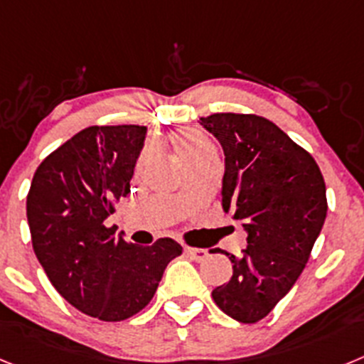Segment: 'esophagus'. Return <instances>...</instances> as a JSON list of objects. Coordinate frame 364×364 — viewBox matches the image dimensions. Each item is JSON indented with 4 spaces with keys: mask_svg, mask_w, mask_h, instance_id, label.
I'll use <instances>...</instances> for the list:
<instances>
[{
    "mask_svg": "<svg viewBox=\"0 0 364 364\" xmlns=\"http://www.w3.org/2000/svg\"><path fill=\"white\" fill-rule=\"evenodd\" d=\"M184 253L188 257H191L193 260H197V262H200V260H204L208 257V252H205L204 247H184Z\"/></svg>",
    "mask_w": 364,
    "mask_h": 364,
    "instance_id": "esophagus-1",
    "label": "esophagus"
}]
</instances>
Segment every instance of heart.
<instances>
[{"mask_svg":"<svg viewBox=\"0 0 364 364\" xmlns=\"http://www.w3.org/2000/svg\"><path fill=\"white\" fill-rule=\"evenodd\" d=\"M173 146H175V151L186 166L195 162H205V160H218L215 144L210 138L202 136L198 133H191V131L176 133L173 136Z\"/></svg>","mask_w":364,"mask_h":364,"instance_id":"heart-1","label":"heart"}]
</instances>
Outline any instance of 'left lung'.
<instances>
[{
	"label": "left lung",
	"instance_id": "obj_1",
	"mask_svg": "<svg viewBox=\"0 0 364 364\" xmlns=\"http://www.w3.org/2000/svg\"><path fill=\"white\" fill-rule=\"evenodd\" d=\"M200 124L226 154L222 208L247 231L240 255L226 253L233 275L211 295L231 319L259 323L294 288L323 230V173L314 156L268 118L215 112Z\"/></svg>",
	"mask_w": 364,
	"mask_h": 364
}]
</instances>
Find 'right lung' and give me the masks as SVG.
Returning <instances> with one entry per match:
<instances>
[{
  "label": "right lung",
  "instance_id": "obj_1",
  "mask_svg": "<svg viewBox=\"0 0 364 364\" xmlns=\"http://www.w3.org/2000/svg\"><path fill=\"white\" fill-rule=\"evenodd\" d=\"M146 125H91L38 166L27 195L32 247L53 286L89 317L118 323L149 304L182 253L173 239L136 246L105 226L131 193Z\"/></svg>",
  "mask_w": 364,
  "mask_h": 364
}]
</instances>
